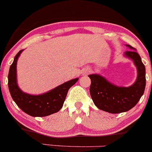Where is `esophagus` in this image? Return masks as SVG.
Segmentation results:
<instances>
[{
  "label": "esophagus",
  "instance_id": "1",
  "mask_svg": "<svg viewBox=\"0 0 152 152\" xmlns=\"http://www.w3.org/2000/svg\"><path fill=\"white\" fill-rule=\"evenodd\" d=\"M91 73V70H90L89 69H87V70H85V73H86V74H87V73Z\"/></svg>",
  "mask_w": 152,
  "mask_h": 152
}]
</instances>
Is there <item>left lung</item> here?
I'll return each instance as SVG.
<instances>
[{
    "label": "left lung",
    "mask_w": 152,
    "mask_h": 152,
    "mask_svg": "<svg viewBox=\"0 0 152 152\" xmlns=\"http://www.w3.org/2000/svg\"><path fill=\"white\" fill-rule=\"evenodd\" d=\"M127 46L134 50L130 45ZM125 55L133 60L137 68V79L132 86L117 87L99 75L88 76L91 80L90 87L91 98L95 105L100 110L111 113L128 111L136 105L144 94L146 81L145 65L135 50L126 51Z\"/></svg>",
    "instance_id": "obj_1"
}]
</instances>
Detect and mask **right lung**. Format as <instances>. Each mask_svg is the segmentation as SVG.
I'll return each mask as SVG.
<instances>
[{"label":"right lung","mask_w":152,"mask_h":152,"mask_svg":"<svg viewBox=\"0 0 152 152\" xmlns=\"http://www.w3.org/2000/svg\"><path fill=\"white\" fill-rule=\"evenodd\" d=\"M22 50L16 54L9 71L8 87L12 98L23 112L32 117H46L56 113L62 107L68 90L79 79L68 81L42 95L25 94L19 89L16 81V64Z\"/></svg>","instance_id":"add662e5"}]
</instances>
